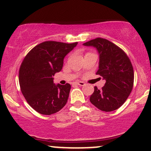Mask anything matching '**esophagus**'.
Listing matches in <instances>:
<instances>
[{"instance_id":"esophagus-1","label":"esophagus","mask_w":151,"mask_h":151,"mask_svg":"<svg viewBox=\"0 0 151 151\" xmlns=\"http://www.w3.org/2000/svg\"><path fill=\"white\" fill-rule=\"evenodd\" d=\"M74 84H77V85H79V86H84V84H85L84 82H83V81H77V82L74 83Z\"/></svg>"}]
</instances>
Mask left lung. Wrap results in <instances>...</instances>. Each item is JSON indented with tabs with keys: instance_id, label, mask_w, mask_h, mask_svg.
<instances>
[{
	"instance_id": "8db88e82",
	"label": "left lung",
	"mask_w": 151,
	"mask_h": 151,
	"mask_svg": "<svg viewBox=\"0 0 151 151\" xmlns=\"http://www.w3.org/2000/svg\"><path fill=\"white\" fill-rule=\"evenodd\" d=\"M83 45L97 50L99 63L96 74L106 80L101 89L94 86L90 101L103 111L116 110L133 89L134 72L130 59L119 47L104 38L97 37Z\"/></svg>"
}]
</instances>
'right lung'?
Masks as SVG:
<instances>
[{
	"label": "right lung",
	"instance_id": "obj_1",
	"mask_svg": "<svg viewBox=\"0 0 151 151\" xmlns=\"http://www.w3.org/2000/svg\"><path fill=\"white\" fill-rule=\"evenodd\" d=\"M77 43L45 41L32 48L24 58L19 70L20 89L29 105L38 113L51 115L67 104L71 85H56L52 77L62 70L64 58Z\"/></svg>",
	"mask_w": 151,
	"mask_h": 151
}]
</instances>
